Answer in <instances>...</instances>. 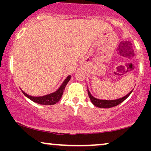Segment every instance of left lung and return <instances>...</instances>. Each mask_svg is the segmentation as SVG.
Instances as JSON below:
<instances>
[{
	"label": "left lung",
	"mask_w": 151,
	"mask_h": 151,
	"mask_svg": "<svg viewBox=\"0 0 151 151\" xmlns=\"http://www.w3.org/2000/svg\"><path fill=\"white\" fill-rule=\"evenodd\" d=\"M88 91V95H89V97L91 100V101L92 102V104L96 106L99 107V108H111V107L116 106L120 104L121 103H122L124 100L126 99L129 96V95L132 93L133 91H131V92H129L127 95L124 97L121 98V99H118L116 100H101V99H98L94 98L93 96H91V94L90 93L89 89H87Z\"/></svg>",
	"instance_id": "obj_1"
}]
</instances>
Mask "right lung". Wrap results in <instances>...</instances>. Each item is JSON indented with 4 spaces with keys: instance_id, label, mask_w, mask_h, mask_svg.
Listing matches in <instances>:
<instances>
[{
    "instance_id": "obj_1",
    "label": "right lung",
    "mask_w": 151,
    "mask_h": 151,
    "mask_svg": "<svg viewBox=\"0 0 151 151\" xmlns=\"http://www.w3.org/2000/svg\"><path fill=\"white\" fill-rule=\"evenodd\" d=\"M71 79V76L69 75L68 77H67V79L64 81V82L62 83V84L61 85L59 89L57 90L55 92L50 93V94H47L45 95V96H29L28 94L24 92L23 91L22 93L25 96H27V98L30 99V100H32V101L35 102V103L39 104H42V105H52V104H55L56 103L60 101V99H61L62 94H63L64 90L65 89V86L68 83V81L70 80Z\"/></svg>"
}]
</instances>
